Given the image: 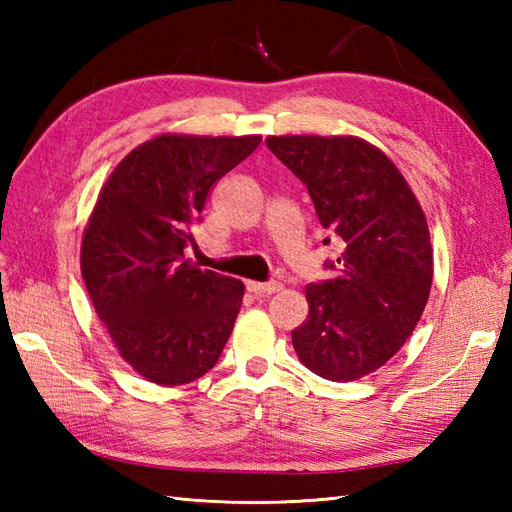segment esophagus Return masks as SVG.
<instances>
[{
	"label": "esophagus",
	"mask_w": 512,
	"mask_h": 512,
	"mask_svg": "<svg viewBox=\"0 0 512 512\" xmlns=\"http://www.w3.org/2000/svg\"><path fill=\"white\" fill-rule=\"evenodd\" d=\"M246 288L255 292V295H275V292L281 290V284L279 281H266V284H262V281H246Z\"/></svg>",
	"instance_id": "34e87169"
}]
</instances>
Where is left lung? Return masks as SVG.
<instances>
[{
  "instance_id": "1",
  "label": "left lung",
  "mask_w": 512,
  "mask_h": 512,
  "mask_svg": "<svg viewBox=\"0 0 512 512\" xmlns=\"http://www.w3.org/2000/svg\"><path fill=\"white\" fill-rule=\"evenodd\" d=\"M339 237L336 275L306 286L292 347L310 372L347 383L376 372L416 328L433 279L427 217L398 167L356 136H268ZM330 239H323L328 244Z\"/></svg>"
}]
</instances>
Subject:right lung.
<instances>
[{
  "label": "right lung",
  "mask_w": 512,
  "mask_h": 512,
  "mask_svg": "<svg viewBox=\"0 0 512 512\" xmlns=\"http://www.w3.org/2000/svg\"><path fill=\"white\" fill-rule=\"evenodd\" d=\"M262 136L162 134L118 162L83 231L81 275L118 354L156 385L217 363L244 284L184 259L206 195Z\"/></svg>",
  "instance_id": "add662e5"
}]
</instances>
